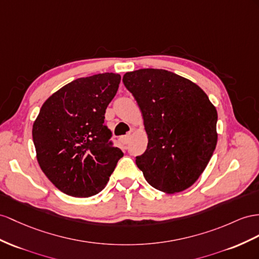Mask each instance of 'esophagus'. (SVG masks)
<instances>
[{"mask_svg":"<svg viewBox=\"0 0 259 259\" xmlns=\"http://www.w3.org/2000/svg\"><path fill=\"white\" fill-rule=\"evenodd\" d=\"M130 140H131V135H125V136L121 137V142L123 144H128L130 142Z\"/></svg>","mask_w":259,"mask_h":259,"instance_id":"34e87169","label":"esophagus"}]
</instances>
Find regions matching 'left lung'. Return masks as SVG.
I'll use <instances>...</instances> for the list:
<instances>
[{
  "label": "left lung",
  "mask_w": 259,
  "mask_h": 259,
  "mask_svg": "<svg viewBox=\"0 0 259 259\" xmlns=\"http://www.w3.org/2000/svg\"><path fill=\"white\" fill-rule=\"evenodd\" d=\"M140 107L147 151L136 158L145 180L165 194L196 183L218 142V112L190 79L162 69H140L122 77Z\"/></svg>",
  "instance_id": "obj_1"
}]
</instances>
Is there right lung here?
Wrapping results in <instances>:
<instances>
[{"label": "right lung", "instance_id": "add662e5", "mask_svg": "<svg viewBox=\"0 0 259 259\" xmlns=\"http://www.w3.org/2000/svg\"><path fill=\"white\" fill-rule=\"evenodd\" d=\"M120 75L99 73L79 77L54 93L32 124L36 156L48 180L77 198L102 191L122 151L109 142L105 112Z\"/></svg>", "mask_w": 259, "mask_h": 259}]
</instances>
